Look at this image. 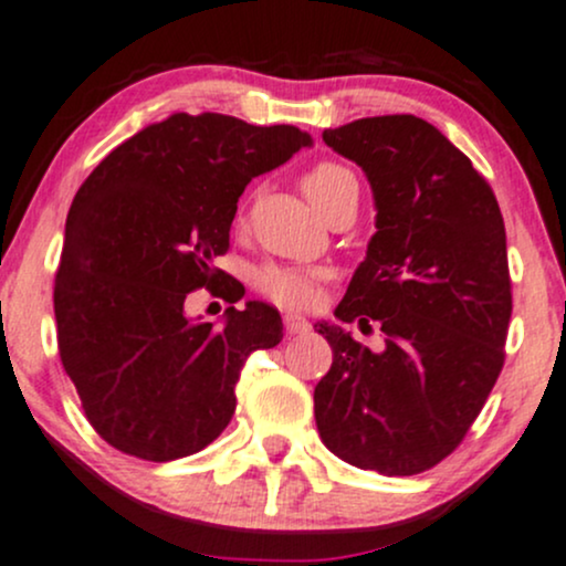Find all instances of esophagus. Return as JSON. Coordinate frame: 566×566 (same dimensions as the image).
I'll return each instance as SVG.
<instances>
[{"label": "esophagus", "mask_w": 566, "mask_h": 566, "mask_svg": "<svg viewBox=\"0 0 566 566\" xmlns=\"http://www.w3.org/2000/svg\"><path fill=\"white\" fill-rule=\"evenodd\" d=\"M283 323H285V332H289V334H307L310 332L307 317H302L296 313H285Z\"/></svg>", "instance_id": "1"}]
</instances>
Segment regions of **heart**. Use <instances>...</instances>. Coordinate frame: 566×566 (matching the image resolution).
I'll use <instances>...</instances> for the list:
<instances>
[{
	"mask_svg": "<svg viewBox=\"0 0 566 566\" xmlns=\"http://www.w3.org/2000/svg\"><path fill=\"white\" fill-rule=\"evenodd\" d=\"M353 187H358L355 176L345 165L336 163H317L304 176V192L323 216ZM321 272L302 270V266L266 264L259 272L256 285L266 300L283 304V307H310L321 294Z\"/></svg>",
	"mask_w": 566,
	"mask_h": 566,
	"instance_id": "obj_1",
	"label": "heart"
}]
</instances>
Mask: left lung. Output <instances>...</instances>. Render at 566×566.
<instances>
[{"label": "left lung", "instance_id": "left-lung-1", "mask_svg": "<svg viewBox=\"0 0 566 566\" xmlns=\"http://www.w3.org/2000/svg\"><path fill=\"white\" fill-rule=\"evenodd\" d=\"M364 168L377 232L334 310L360 332L317 323L334 364L315 385L317 433L339 460L415 475L460 447L505 364L511 272L505 224L484 176L415 114L364 117L323 130Z\"/></svg>", "mask_w": 566, "mask_h": 566}]
</instances>
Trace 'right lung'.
Listing matches in <instances>:
<instances>
[{"label": "right lung", "mask_w": 566, "mask_h": 566, "mask_svg": "<svg viewBox=\"0 0 566 566\" xmlns=\"http://www.w3.org/2000/svg\"><path fill=\"white\" fill-rule=\"evenodd\" d=\"M310 144L294 125L179 112L112 149L74 195L53 291L59 353L114 449L179 460L230 424L240 368L283 339L281 313L245 302L216 328L184 302L224 277L213 259L249 181ZM219 294L232 304L245 289L224 281Z\"/></svg>", "instance_id": "obj_1"}]
</instances>
